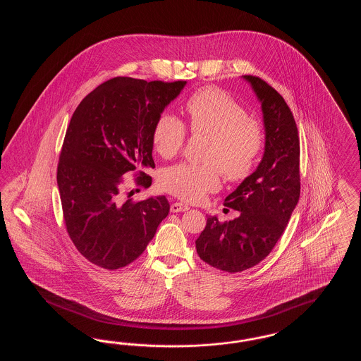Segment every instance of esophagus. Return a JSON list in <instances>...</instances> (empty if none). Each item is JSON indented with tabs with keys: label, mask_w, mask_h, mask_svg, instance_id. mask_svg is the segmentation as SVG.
Instances as JSON below:
<instances>
[{
	"label": "esophagus",
	"mask_w": 361,
	"mask_h": 361,
	"mask_svg": "<svg viewBox=\"0 0 361 361\" xmlns=\"http://www.w3.org/2000/svg\"><path fill=\"white\" fill-rule=\"evenodd\" d=\"M189 207L187 204H184V203H178V202H176V203H173L172 206H171V211L172 212H183V211H188Z\"/></svg>",
	"instance_id": "34e87169"
}]
</instances>
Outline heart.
Returning a JSON list of instances; mask_svg holds the SVG:
<instances>
[{
  "label": "heart",
  "instance_id": "b5f03b06",
  "mask_svg": "<svg viewBox=\"0 0 361 361\" xmlns=\"http://www.w3.org/2000/svg\"><path fill=\"white\" fill-rule=\"evenodd\" d=\"M192 134L209 135L203 164H177L165 169L159 183L181 200L200 203L221 187V173L228 183L246 180L257 166L265 146L262 126L233 96L215 86L195 92L185 103ZM187 127L177 116L162 112L153 127V143L162 158L178 154Z\"/></svg>",
  "mask_w": 361,
  "mask_h": 361
}]
</instances>
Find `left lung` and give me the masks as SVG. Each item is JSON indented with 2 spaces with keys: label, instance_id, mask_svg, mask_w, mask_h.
Wrapping results in <instances>:
<instances>
[{
  "label": "left lung",
  "instance_id": "left-lung-1",
  "mask_svg": "<svg viewBox=\"0 0 361 361\" xmlns=\"http://www.w3.org/2000/svg\"><path fill=\"white\" fill-rule=\"evenodd\" d=\"M261 102L265 152L256 172L224 199L240 211L238 218L221 222L207 218L196 240L199 257L228 274L246 271L267 257L283 235L300 196L299 133L281 94L256 75H243Z\"/></svg>",
  "mask_w": 361,
  "mask_h": 361
}]
</instances>
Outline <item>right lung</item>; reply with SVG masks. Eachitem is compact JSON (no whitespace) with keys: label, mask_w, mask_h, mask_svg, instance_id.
Returning a JSON list of instances; mask_svg holds the SVG:
<instances>
[{"label":"right lung","mask_w":361,"mask_h":361,"mask_svg":"<svg viewBox=\"0 0 361 361\" xmlns=\"http://www.w3.org/2000/svg\"><path fill=\"white\" fill-rule=\"evenodd\" d=\"M185 81L115 77L75 108L59 155L56 181L70 240L92 264L115 271L135 261L169 214L165 196L124 200L123 174L149 188L153 127ZM130 195H133L130 192Z\"/></svg>","instance_id":"right-lung-1"}]
</instances>
